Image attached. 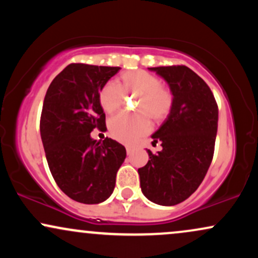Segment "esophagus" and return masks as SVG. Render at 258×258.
Listing matches in <instances>:
<instances>
[{"mask_svg": "<svg viewBox=\"0 0 258 258\" xmlns=\"http://www.w3.org/2000/svg\"><path fill=\"white\" fill-rule=\"evenodd\" d=\"M126 152H127V155H131L132 152H133V149H132L131 147H127L126 148Z\"/></svg>", "mask_w": 258, "mask_h": 258, "instance_id": "esophagus-1", "label": "esophagus"}]
</instances>
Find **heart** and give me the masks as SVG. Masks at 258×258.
Here are the masks:
<instances>
[{
	"instance_id": "b5f03b06",
	"label": "heart",
	"mask_w": 258,
	"mask_h": 258,
	"mask_svg": "<svg viewBox=\"0 0 258 258\" xmlns=\"http://www.w3.org/2000/svg\"><path fill=\"white\" fill-rule=\"evenodd\" d=\"M125 96H137L135 102L136 114H122L111 117L108 122L109 133L122 143H133L147 135L150 120L160 123L171 114L173 93L161 85L158 76L146 70H131L121 74L119 84L108 81L100 88L99 104L106 114H112L123 104Z\"/></svg>"
}]
</instances>
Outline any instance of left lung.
I'll use <instances>...</instances> for the list:
<instances>
[{
	"instance_id": "8db88e82",
	"label": "left lung",
	"mask_w": 258,
	"mask_h": 258,
	"mask_svg": "<svg viewBox=\"0 0 258 258\" xmlns=\"http://www.w3.org/2000/svg\"><path fill=\"white\" fill-rule=\"evenodd\" d=\"M173 93L171 114L152 136L162 150L138 168L142 193L162 206L188 199L205 178L214 158L218 106L207 84L184 65L149 68Z\"/></svg>"
}]
</instances>
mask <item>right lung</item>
<instances>
[{
	"instance_id": "add662e5",
	"label": "right lung",
	"mask_w": 258,
	"mask_h": 258,
	"mask_svg": "<svg viewBox=\"0 0 258 258\" xmlns=\"http://www.w3.org/2000/svg\"><path fill=\"white\" fill-rule=\"evenodd\" d=\"M121 68L69 64L55 76L44 96L41 138L49 170L61 191L82 204H99L110 197L116 173L126 158L122 144L91 132L105 131V114L98 94Z\"/></svg>"
}]
</instances>
